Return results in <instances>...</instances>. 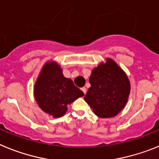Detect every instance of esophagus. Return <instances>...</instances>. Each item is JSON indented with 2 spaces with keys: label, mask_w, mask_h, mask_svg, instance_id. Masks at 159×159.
<instances>
[{
  "label": "esophagus",
  "mask_w": 159,
  "mask_h": 159,
  "mask_svg": "<svg viewBox=\"0 0 159 159\" xmlns=\"http://www.w3.org/2000/svg\"><path fill=\"white\" fill-rule=\"evenodd\" d=\"M81 90H82V92L84 93V95H85V94H86V92H87V88H84H84H81Z\"/></svg>",
  "instance_id": "esophagus-1"
}]
</instances>
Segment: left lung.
Masks as SVG:
<instances>
[{
    "instance_id": "left-lung-1",
    "label": "left lung",
    "mask_w": 159,
    "mask_h": 159,
    "mask_svg": "<svg viewBox=\"0 0 159 159\" xmlns=\"http://www.w3.org/2000/svg\"><path fill=\"white\" fill-rule=\"evenodd\" d=\"M91 87L84 100L98 117L117 116L127 104L130 83L125 71L115 60L107 58L95 67L89 77Z\"/></svg>"
}]
</instances>
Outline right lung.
I'll return each mask as SVG.
<instances>
[{"instance_id":"obj_1","label":"right lung","mask_w":159,"mask_h":159,"mask_svg":"<svg viewBox=\"0 0 159 159\" xmlns=\"http://www.w3.org/2000/svg\"><path fill=\"white\" fill-rule=\"evenodd\" d=\"M33 89L38 106L53 118L64 116L67 105L84 95L71 79L64 76L60 64L53 60L43 64Z\"/></svg>"}]
</instances>
